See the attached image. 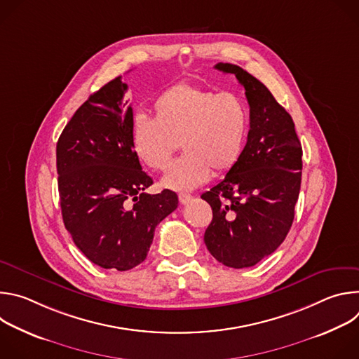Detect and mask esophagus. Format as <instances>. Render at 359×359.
<instances>
[{"label":"esophagus","mask_w":359,"mask_h":359,"mask_svg":"<svg viewBox=\"0 0 359 359\" xmlns=\"http://www.w3.org/2000/svg\"><path fill=\"white\" fill-rule=\"evenodd\" d=\"M191 198H193V196L189 194V193H179V201H180V204H187Z\"/></svg>","instance_id":"1"}]
</instances>
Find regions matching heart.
<instances>
[{
	"label": "heart",
	"instance_id": "obj_1",
	"mask_svg": "<svg viewBox=\"0 0 359 359\" xmlns=\"http://www.w3.org/2000/svg\"><path fill=\"white\" fill-rule=\"evenodd\" d=\"M153 115L155 119L135 118L132 147L144 166L165 170L182 143L186 153L163 177L166 189L193 190L206 183L213 170H231L243 155L250 114L234 93L179 83L156 97Z\"/></svg>",
	"mask_w": 359,
	"mask_h": 359
}]
</instances>
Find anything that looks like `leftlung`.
<instances>
[{
	"label": "left lung",
	"mask_w": 359,
	"mask_h": 359,
	"mask_svg": "<svg viewBox=\"0 0 359 359\" xmlns=\"http://www.w3.org/2000/svg\"><path fill=\"white\" fill-rule=\"evenodd\" d=\"M215 68L236 75L244 86L250 130L237 165L201 194L213 210L204 243L219 263L252 267L274 252L291 229L302 147L292 118L264 83L233 64Z\"/></svg>",
	"instance_id": "obj_1"
}]
</instances>
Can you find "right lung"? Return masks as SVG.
<instances>
[{
  "mask_svg": "<svg viewBox=\"0 0 359 359\" xmlns=\"http://www.w3.org/2000/svg\"><path fill=\"white\" fill-rule=\"evenodd\" d=\"M121 76L92 93L62 130L57 172L65 229L85 257L126 271L147 255L156 226L177 208V194L153 184L132 147L133 111Z\"/></svg>",
  "mask_w": 359,
  "mask_h": 359,
  "instance_id": "obj_1",
  "label": "right lung"
}]
</instances>
